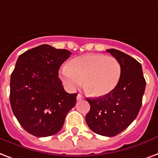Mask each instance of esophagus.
Instances as JSON below:
<instances>
[{"mask_svg":"<svg viewBox=\"0 0 158 158\" xmlns=\"http://www.w3.org/2000/svg\"><path fill=\"white\" fill-rule=\"evenodd\" d=\"M82 99H83V96H81L80 94H78L77 96V101H81V100H82Z\"/></svg>","mask_w":158,"mask_h":158,"instance_id":"34e87169","label":"esophagus"}]
</instances>
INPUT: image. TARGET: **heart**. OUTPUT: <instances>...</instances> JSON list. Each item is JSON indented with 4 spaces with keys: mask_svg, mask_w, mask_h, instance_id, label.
<instances>
[{
    "mask_svg": "<svg viewBox=\"0 0 158 158\" xmlns=\"http://www.w3.org/2000/svg\"><path fill=\"white\" fill-rule=\"evenodd\" d=\"M118 59L99 53L79 56L61 71V78L71 90L84 84L86 92L95 97L108 95L117 86L121 77Z\"/></svg>",
    "mask_w": 158,
    "mask_h": 158,
    "instance_id": "heart-1",
    "label": "heart"
}]
</instances>
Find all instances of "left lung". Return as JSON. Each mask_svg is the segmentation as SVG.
Listing matches in <instances>:
<instances>
[{
	"label": "left lung",
	"mask_w": 158,
	"mask_h": 158,
	"mask_svg": "<svg viewBox=\"0 0 158 158\" xmlns=\"http://www.w3.org/2000/svg\"><path fill=\"white\" fill-rule=\"evenodd\" d=\"M106 51L120 63V80L108 95L86 99L90 110L85 116V122L96 134L114 137L127 129L138 116L146 81L142 65L134 57L114 48Z\"/></svg>",
	"instance_id": "8db88e82"
}]
</instances>
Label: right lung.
Returning a JSON list of instances; mask_svg holds the SVG:
<instances>
[{
  "mask_svg": "<svg viewBox=\"0 0 158 158\" xmlns=\"http://www.w3.org/2000/svg\"><path fill=\"white\" fill-rule=\"evenodd\" d=\"M71 54L43 44L17 59L10 77V106L20 125L34 136L57 134L75 106L77 94L66 92L58 77L60 66Z\"/></svg>",
  "mask_w": 158,
  "mask_h": 158,
  "instance_id": "right-lung-1",
  "label": "right lung"
}]
</instances>
